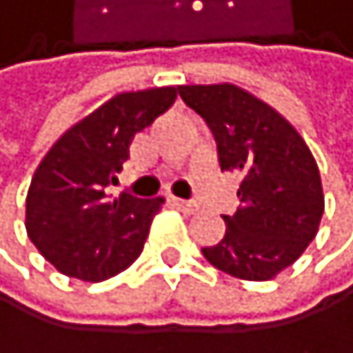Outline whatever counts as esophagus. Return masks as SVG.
Wrapping results in <instances>:
<instances>
[{
	"label": "esophagus",
	"mask_w": 353,
	"mask_h": 353,
	"mask_svg": "<svg viewBox=\"0 0 353 353\" xmlns=\"http://www.w3.org/2000/svg\"><path fill=\"white\" fill-rule=\"evenodd\" d=\"M173 205L182 209L184 214H196L198 212V205L196 203H191V200H180V198H173Z\"/></svg>",
	"instance_id": "1"
}]
</instances>
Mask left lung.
<instances>
[{
  "mask_svg": "<svg viewBox=\"0 0 353 353\" xmlns=\"http://www.w3.org/2000/svg\"><path fill=\"white\" fill-rule=\"evenodd\" d=\"M180 97L212 128L221 171L241 175L225 236L203 248L205 259L232 277L268 281L295 263L325 214L322 180L311 148L272 105L232 83L180 85Z\"/></svg>",
  "mask_w": 353,
  "mask_h": 353,
  "instance_id": "left-lung-1",
  "label": "left lung"
}]
</instances>
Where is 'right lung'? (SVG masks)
<instances>
[{"mask_svg": "<svg viewBox=\"0 0 353 353\" xmlns=\"http://www.w3.org/2000/svg\"><path fill=\"white\" fill-rule=\"evenodd\" d=\"M178 99V88L121 92L74 123L33 173L26 234L53 268L103 281L141 254L164 198L108 196L128 159L132 137Z\"/></svg>", "mask_w": 353, "mask_h": 353, "instance_id": "add662e5", "label": "right lung"}]
</instances>
